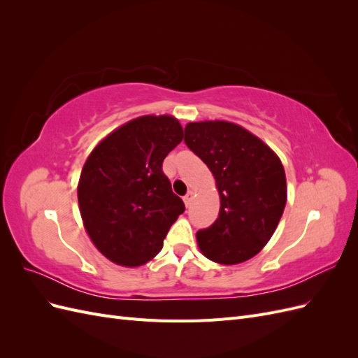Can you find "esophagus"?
<instances>
[{"mask_svg":"<svg viewBox=\"0 0 358 358\" xmlns=\"http://www.w3.org/2000/svg\"><path fill=\"white\" fill-rule=\"evenodd\" d=\"M192 200H194V192L192 191H189L185 197H183V201H185V206L188 208V206H191V203H192Z\"/></svg>","mask_w":358,"mask_h":358,"instance_id":"obj_1","label":"esophagus"}]
</instances>
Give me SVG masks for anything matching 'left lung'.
<instances>
[{
  "label": "left lung",
  "instance_id": "left-lung-1",
  "mask_svg": "<svg viewBox=\"0 0 358 358\" xmlns=\"http://www.w3.org/2000/svg\"><path fill=\"white\" fill-rule=\"evenodd\" d=\"M185 143L212 171L220 213L197 231L200 252L210 262H248L273 236L287 204L285 170L275 150L229 121L188 122Z\"/></svg>",
  "mask_w": 358,
  "mask_h": 358
}]
</instances>
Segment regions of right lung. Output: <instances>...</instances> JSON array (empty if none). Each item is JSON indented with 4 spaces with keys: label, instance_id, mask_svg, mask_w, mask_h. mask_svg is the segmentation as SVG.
Here are the masks:
<instances>
[{
    "label": "right lung",
    "instance_id": "obj_1",
    "mask_svg": "<svg viewBox=\"0 0 358 358\" xmlns=\"http://www.w3.org/2000/svg\"><path fill=\"white\" fill-rule=\"evenodd\" d=\"M182 138L175 116L145 115L113 129L86 158L79 210L91 242L109 262L124 267L150 262L185 210L161 169Z\"/></svg>",
    "mask_w": 358,
    "mask_h": 358
}]
</instances>
